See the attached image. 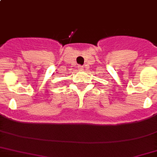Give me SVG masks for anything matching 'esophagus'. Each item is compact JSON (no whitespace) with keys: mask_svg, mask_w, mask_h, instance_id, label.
Masks as SVG:
<instances>
[{"mask_svg":"<svg viewBox=\"0 0 157 157\" xmlns=\"http://www.w3.org/2000/svg\"><path fill=\"white\" fill-rule=\"evenodd\" d=\"M85 67H86V66H81V65L78 66V70H83Z\"/></svg>","mask_w":157,"mask_h":157,"instance_id":"34e87169","label":"esophagus"}]
</instances>
